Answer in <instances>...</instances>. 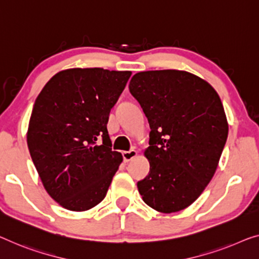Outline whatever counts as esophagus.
Listing matches in <instances>:
<instances>
[{
    "instance_id": "1",
    "label": "esophagus",
    "mask_w": 259,
    "mask_h": 259,
    "mask_svg": "<svg viewBox=\"0 0 259 259\" xmlns=\"http://www.w3.org/2000/svg\"><path fill=\"white\" fill-rule=\"evenodd\" d=\"M123 159H124L125 163H128V161L133 160L135 157L137 156L138 152L136 151V150H130V151H123Z\"/></svg>"
}]
</instances>
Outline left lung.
<instances>
[{
  "instance_id": "left-lung-1",
  "label": "left lung",
  "mask_w": 259,
  "mask_h": 259,
  "mask_svg": "<svg viewBox=\"0 0 259 259\" xmlns=\"http://www.w3.org/2000/svg\"><path fill=\"white\" fill-rule=\"evenodd\" d=\"M129 90L151 129L144 151L150 172L137 183L138 192L154 210H183L209 184L225 148L221 99L206 80L178 69L136 73Z\"/></svg>"
}]
</instances>
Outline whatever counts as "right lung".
Listing matches in <instances>:
<instances>
[{
    "label": "right lung",
    "mask_w": 259,
    "mask_h": 259,
    "mask_svg": "<svg viewBox=\"0 0 259 259\" xmlns=\"http://www.w3.org/2000/svg\"><path fill=\"white\" fill-rule=\"evenodd\" d=\"M130 71L69 68L37 96L26 141L43 186L61 207L84 211L105 199L122 154L107 123Z\"/></svg>",
    "instance_id": "1"
}]
</instances>
